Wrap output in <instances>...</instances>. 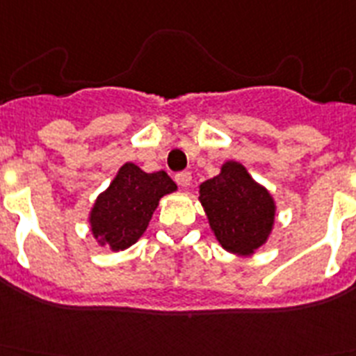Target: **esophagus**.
Instances as JSON below:
<instances>
[{"label": "esophagus", "instance_id": "obj_1", "mask_svg": "<svg viewBox=\"0 0 356 356\" xmlns=\"http://www.w3.org/2000/svg\"><path fill=\"white\" fill-rule=\"evenodd\" d=\"M175 182H177L181 188H188L191 184V174L190 172H179L175 175Z\"/></svg>", "mask_w": 356, "mask_h": 356}]
</instances>
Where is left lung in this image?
<instances>
[{"mask_svg": "<svg viewBox=\"0 0 356 356\" xmlns=\"http://www.w3.org/2000/svg\"><path fill=\"white\" fill-rule=\"evenodd\" d=\"M199 200L216 242L236 256H252L276 224V200L238 161H225L220 174L199 186Z\"/></svg>", "mask_w": 356, "mask_h": 356, "instance_id": "left-lung-1", "label": "left lung"}]
</instances>
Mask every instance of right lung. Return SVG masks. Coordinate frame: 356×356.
<instances>
[{"mask_svg": "<svg viewBox=\"0 0 356 356\" xmlns=\"http://www.w3.org/2000/svg\"><path fill=\"white\" fill-rule=\"evenodd\" d=\"M175 190L177 184L163 170L147 174L134 163H125L89 211L92 238L100 247L125 251L143 236L159 200Z\"/></svg>", "mask_w": 356, "mask_h": 356, "instance_id": "add662e5", "label": "right lung"}]
</instances>
